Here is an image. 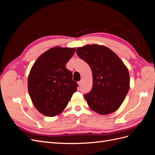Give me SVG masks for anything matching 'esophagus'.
<instances>
[{
	"instance_id": "obj_1",
	"label": "esophagus",
	"mask_w": 155,
	"mask_h": 155,
	"mask_svg": "<svg viewBox=\"0 0 155 155\" xmlns=\"http://www.w3.org/2000/svg\"><path fill=\"white\" fill-rule=\"evenodd\" d=\"M78 85L80 87L81 85H82V81L81 80V81H79L78 83Z\"/></svg>"
}]
</instances>
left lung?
Returning <instances> with one entry per match:
<instances>
[{
	"label": "left lung",
	"instance_id": "1",
	"mask_svg": "<svg viewBox=\"0 0 155 155\" xmlns=\"http://www.w3.org/2000/svg\"><path fill=\"white\" fill-rule=\"evenodd\" d=\"M76 53L88 64L92 72V88L84 94L88 105L102 115L114 112L129 90L127 68L114 51L105 46L87 45L78 48Z\"/></svg>",
	"mask_w": 155,
	"mask_h": 155
}]
</instances>
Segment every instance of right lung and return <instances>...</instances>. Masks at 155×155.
I'll use <instances>...</instances> for the list:
<instances>
[{
	"instance_id": "right-lung-1",
	"label": "right lung",
	"mask_w": 155,
	"mask_h": 155,
	"mask_svg": "<svg viewBox=\"0 0 155 155\" xmlns=\"http://www.w3.org/2000/svg\"><path fill=\"white\" fill-rule=\"evenodd\" d=\"M74 48H51L41 54L33 65L28 79V89L33 104L46 116H57L67 107L78 84L66 64Z\"/></svg>"
}]
</instances>
